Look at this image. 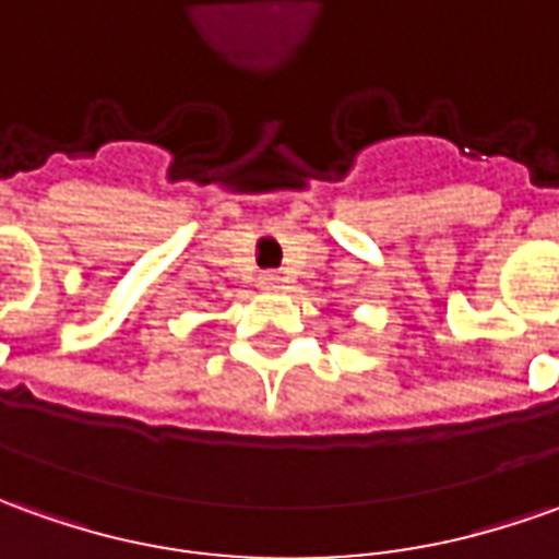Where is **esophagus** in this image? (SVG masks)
<instances>
[{
  "label": "esophagus",
  "instance_id": "34e87169",
  "mask_svg": "<svg viewBox=\"0 0 559 559\" xmlns=\"http://www.w3.org/2000/svg\"><path fill=\"white\" fill-rule=\"evenodd\" d=\"M265 290H284V278L281 275H263Z\"/></svg>",
  "mask_w": 559,
  "mask_h": 559
}]
</instances>
